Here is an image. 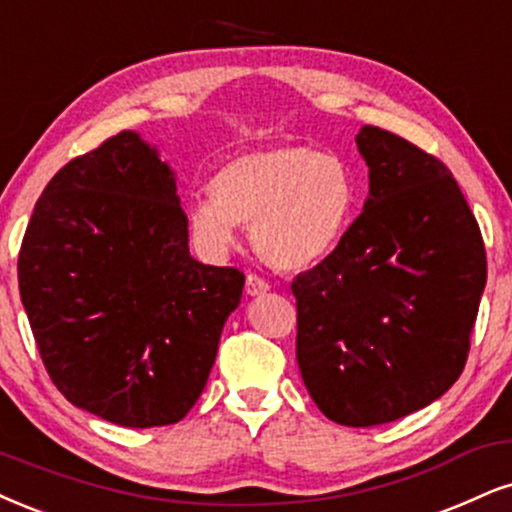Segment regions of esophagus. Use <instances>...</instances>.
Masks as SVG:
<instances>
[{
  "instance_id": "34e87169",
  "label": "esophagus",
  "mask_w": 512,
  "mask_h": 512,
  "mask_svg": "<svg viewBox=\"0 0 512 512\" xmlns=\"http://www.w3.org/2000/svg\"><path fill=\"white\" fill-rule=\"evenodd\" d=\"M268 289H270L268 280H263L261 275H256V273H249V275H246V294H249V296L266 294Z\"/></svg>"
}]
</instances>
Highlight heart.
I'll list each match as a JSON object with an SVG mask.
<instances>
[{"label":"heart","mask_w":512,"mask_h":512,"mask_svg":"<svg viewBox=\"0 0 512 512\" xmlns=\"http://www.w3.org/2000/svg\"><path fill=\"white\" fill-rule=\"evenodd\" d=\"M356 208V178L342 156L308 147H270L218 170L211 197L192 201L189 230L211 254L235 244L237 225L270 266L301 270L337 249Z\"/></svg>","instance_id":"1"}]
</instances>
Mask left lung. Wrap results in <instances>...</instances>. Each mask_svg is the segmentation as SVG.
Segmentation results:
<instances>
[{
  "label": "left lung",
  "instance_id": "obj_1",
  "mask_svg": "<svg viewBox=\"0 0 512 512\" xmlns=\"http://www.w3.org/2000/svg\"><path fill=\"white\" fill-rule=\"evenodd\" d=\"M356 142L370 199L292 292L296 361L315 406L339 425L372 427L430 406L460 377L487 251L437 156L375 125Z\"/></svg>",
  "mask_w": 512,
  "mask_h": 512
}]
</instances>
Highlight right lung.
<instances>
[{
    "label": "right lung",
    "mask_w": 512,
    "mask_h": 512,
    "mask_svg": "<svg viewBox=\"0 0 512 512\" xmlns=\"http://www.w3.org/2000/svg\"><path fill=\"white\" fill-rule=\"evenodd\" d=\"M37 351L73 406L113 425H175L206 387L244 273L189 256L175 178L135 132L44 187L18 251Z\"/></svg>",
    "instance_id": "right-lung-1"
}]
</instances>
